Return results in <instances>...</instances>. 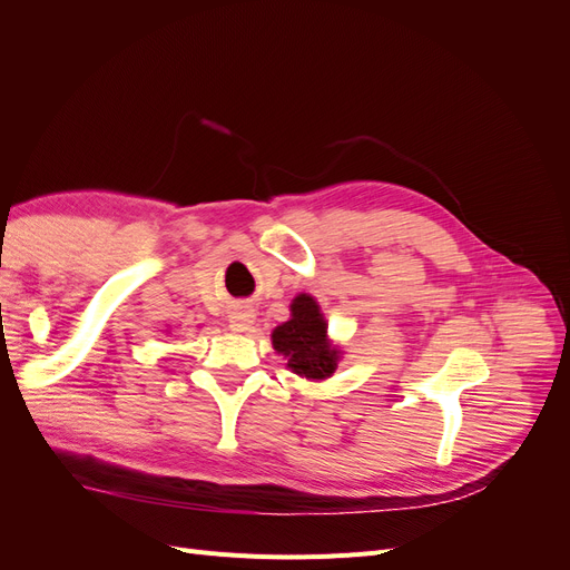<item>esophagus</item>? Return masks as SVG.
<instances>
[{
	"instance_id": "1",
	"label": "esophagus",
	"mask_w": 570,
	"mask_h": 570,
	"mask_svg": "<svg viewBox=\"0 0 570 570\" xmlns=\"http://www.w3.org/2000/svg\"><path fill=\"white\" fill-rule=\"evenodd\" d=\"M254 321H256V314H254L252 306H239V308H235V312L230 314V327H233L235 333L252 331Z\"/></svg>"
}]
</instances>
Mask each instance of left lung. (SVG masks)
I'll use <instances>...</instances> for the list:
<instances>
[{
    "mask_svg": "<svg viewBox=\"0 0 570 570\" xmlns=\"http://www.w3.org/2000/svg\"><path fill=\"white\" fill-rule=\"evenodd\" d=\"M273 350L287 358V368L306 381H325L337 368L342 350L327 337L318 302L302 292L289 304V321L271 333Z\"/></svg>",
    "mask_w": 570,
    "mask_h": 570,
    "instance_id": "8db88e82",
    "label": "left lung"
}]
</instances>
